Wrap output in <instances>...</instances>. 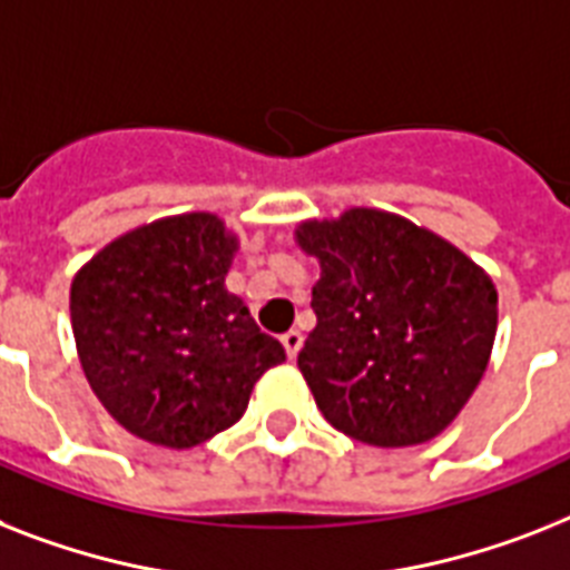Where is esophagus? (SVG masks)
Wrapping results in <instances>:
<instances>
[{
	"instance_id": "esophagus-1",
	"label": "esophagus",
	"mask_w": 570,
	"mask_h": 570,
	"mask_svg": "<svg viewBox=\"0 0 570 570\" xmlns=\"http://www.w3.org/2000/svg\"><path fill=\"white\" fill-rule=\"evenodd\" d=\"M282 346H285V355H288V358L294 361L296 352H299V346H303V335L291 328V332H285V335H282Z\"/></svg>"
}]
</instances>
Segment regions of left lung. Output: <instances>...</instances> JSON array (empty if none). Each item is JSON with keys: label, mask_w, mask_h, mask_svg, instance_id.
<instances>
[{"label": "left lung", "mask_w": 570, "mask_h": 570, "mask_svg": "<svg viewBox=\"0 0 570 570\" xmlns=\"http://www.w3.org/2000/svg\"><path fill=\"white\" fill-rule=\"evenodd\" d=\"M320 262L299 373L337 431L379 449L443 434L487 373L498 291L478 262L396 212L296 224Z\"/></svg>", "instance_id": "left-lung-1"}]
</instances>
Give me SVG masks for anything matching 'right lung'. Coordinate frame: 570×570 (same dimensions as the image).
<instances>
[{"mask_svg":"<svg viewBox=\"0 0 570 570\" xmlns=\"http://www.w3.org/2000/svg\"><path fill=\"white\" fill-rule=\"evenodd\" d=\"M238 235L212 212L150 220L75 274L72 335L89 387L125 431L195 449L242 420L256 381L285 361L227 274Z\"/></svg>","mask_w":570,"mask_h":570,"instance_id":"obj_1","label":"right lung"}]
</instances>
